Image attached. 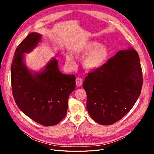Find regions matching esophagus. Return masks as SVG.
<instances>
[{
	"mask_svg": "<svg viewBox=\"0 0 154 154\" xmlns=\"http://www.w3.org/2000/svg\"><path fill=\"white\" fill-rule=\"evenodd\" d=\"M82 83H83V80H82V79L81 78H80V77L76 78V85L78 87H80V86H81L82 85Z\"/></svg>",
	"mask_w": 154,
	"mask_h": 154,
	"instance_id": "esophagus-1",
	"label": "esophagus"
}]
</instances>
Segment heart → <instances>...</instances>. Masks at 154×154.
I'll list each match as a JSON object with an SVG mask.
<instances>
[{"label": "heart", "mask_w": 154, "mask_h": 154, "mask_svg": "<svg viewBox=\"0 0 154 154\" xmlns=\"http://www.w3.org/2000/svg\"><path fill=\"white\" fill-rule=\"evenodd\" d=\"M78 56L84 57L83 66L87 70H96L101 67L106 62L109 56V51L106 46L100 45L96 41H89L82 44L75 51ZM66 63L70 67L74 66L71 55H66Z\"/></svg>", "instance_id": "obj_1"}]
</instances>
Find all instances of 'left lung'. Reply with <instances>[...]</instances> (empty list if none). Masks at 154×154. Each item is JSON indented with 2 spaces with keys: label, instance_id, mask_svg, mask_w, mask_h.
<instances>
[{
  "label": "left lung",
  "instance_id": "8db88e82",
  "mask_svg": "<svg viewBox=\"0 0 154 154\" xmlns=\"http://www.w3.org/2000/svg\"><path fill=\"white\" fill-rule=\"evenodd\" d=\"M143 81L137 53L132 48L119 51L101 67L88 72L83 83L91 117L102 125L117 122L136 103Z\"/></svg>",
  "mask_w": 154,
  "mask_h": 154
}]
</instances>
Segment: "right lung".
<instances>
[{"mask_svg":"<svg viewBox=\"0 0 154 154\" xmlns=\"http://www.w3.org/2000/svg\"><path fill=\"white\" fill-rule=\"evenodd\" d=\"M41 35L31 32L17 48L11 66L14 100L18 108L31 119L45 127L58 124L65 118L68 98L75 89V76L60 72L53 59L40 73H31L23 63V54L31 51Z\"/></svg>","mask_w":154,"mask_h":154,"instance_id":"obj_1","label":"right lung"}]
</instances>
